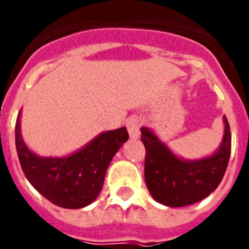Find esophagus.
Here are the masks:
<instances>
[{
  "label": "esophagus",
  "instance_id": "obj_1",
  "mask_svg": "<svg viewBox=\"0 0 249 249\" xmlns=\"http://www.w3.org/2000/svg\"><path fill=\"white\" fill-rule=\"evenodd\" d=\"M140 126H141V119L137 116H132L130 119L126 121V128L129 132L130 139H139L140 137Z\"/></svg>",
  "mask_w": 249,
  "mask_h": 249
}]
</instances>
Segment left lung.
Here are the masks:
<instances>
[{
    "mask_svg": "<svg viewBox=\"0 0 249 249\" xmlns=\"http://www.w3.org/2000/svg\"><path fill=\"white\" fill-rule=\"evenodd\" d=\"M224 136L211 156L185 160L175 155L149 128H141L145 146L146 187L152 197L167 207H185L205 198L217 188L230 161L231 129L223 116Z\"/></svg>",
    "mask_w": 249,
    "mask_h": 249,
    "instance_id": "left-lung-1",
    "label": "left lung"
}]
</instances>
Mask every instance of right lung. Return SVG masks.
Instances as JSON below:
<instances>
[{"mask_svg": "<svg viewBox=\"0 0 249 249\" xmlns=\"http://www.w3.org/2000/svg\"><path fill=\"white\" fill-rule=\"evenodd\" d=\"M21 110L16 123V148L25 176L38 192L61 208L78 209L101 192L113 156L129 139L125 126L107 130L64 157H42L32 152L21 135Z\"/></svg>", "mask_w": 249, "mask_h": 249, "instance_id": "right-lung-1", "label": "right lung"}]
</instances>
